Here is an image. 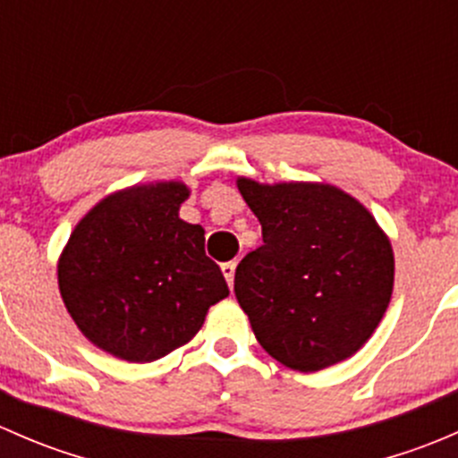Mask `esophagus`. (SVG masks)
Wrapping results in <instances>:
<instances>
[{
  "label": "esophagus",
  "instance_id": "1",
  "mask_svg": "<svg viewBox=\"0 0 458 458\" xmlns=\"http://www.w3.org/2000/svg\"><path fill=\"white\" fill-rule=\"evenodd\" d=\"M234 267H237V263L234 261L221 263V272H224V276H225V281H228L230 288H233V284H234Z\"/></svg>",
  "mask_w": 458,
  "mask_h": 458
}]
</instances>
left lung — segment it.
<instances>
[{"label": "left lung", "mask_w": 458, "mask_h": 458, "mask_svg": "<svg viewBox=\"0 0 458 458\" xmlns=\"http://www.w3.org/2000/svg\"><path fill=\"white\" fill-rule=\"evenodd\" d=\"M237 188L263 246L234 272V294L261 348L297 372H318L366 345L394 288V252L372 212L321 182Z\"/></svg>", "instance_id": "8db88e82"}]
</instances>
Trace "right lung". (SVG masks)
I'll return each mask as SVG.
<instances>
[{
    "instance_id": "add662e5",
    "label": "right lung",
    "mask_w": 458,
    "mask_h": 458,
    "mask_svg": "<svg viewBox=\"0 0 458 458\" xmlns=\"http://www.w3.org/2000/svg\"><path fill=\"white\" fill-rule=\"evenodd\" d=\"M183 182L123 188L97 201L57 261L59 294L81 335L104 352L150 363L186 345L230 294L206 257V230L179 216Z\"/></svg>"
}]
</instances>
